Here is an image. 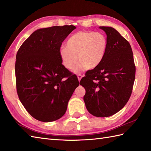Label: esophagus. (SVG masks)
<instances>
[{
    "label": "esophagus",
    "instance_id": "obj_1",
    "mask_svg": "<svg viewBox=\"0 0 151 151\" xmlns=\"http://www.w3.org/2000/svg\"><path fill=\"white\" fill-rule=\"evenodd\" d=\"M83 77V76L82 75H77V78H78V81H81V78Z\"/></svg>",
    "mask_w": 151,
    "mask_h": 151
}]
</instances>
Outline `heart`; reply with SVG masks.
Instances as JSON below:
<instances>
[{
    "instance_id": "b5f03b06",
    "label": "heart",
    "mask_w": 151,
    "mask_h": 151,
    "mask_svg": "<svg viewBox=\"0 0 151 151\" xmlns=\"http://www.w3.org/2000/svg\"><path fill=\"white\" fill-rule=\"evenodd\" d=\"M67 47H62L59 55L62 64L67 69H75L79 73L86 68L93 69L103 60L106 52L108 41L101 32L80 31L69 38Z\"/></svg>"
}]
</instances>
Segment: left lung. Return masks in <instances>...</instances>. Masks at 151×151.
<instances>
[{"label":"left lung","instance_id":"left-lung-1","mask_svg":"<svg viewBox=\"0 0 151 151\" xmlns=\"http://www.w3.org/2000/svg\"><path fill=\"white\" fill-rule=\"evenodd\" d=\"M99 28L106 34V52L97 67L86 72L80 84L86 89L84 101L88 111L105 117L120 111L129 100L136 67L129 41L114 28Z\"/></svg>","mask_w":151,"mask_h":151}]
</instances>
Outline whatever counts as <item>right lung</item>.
I'll list each match as a JSON object with an SVG mask.
<instances>
[{
    "instance_id": "add662e5",
    "label": "right lung",
    "mask_w": 151,
    "mask_h": 151,
    "mask_svg": "<svg viewBox=\"0 0 151 151\" xmlns=\"http://www.w3.org/2000/svg\"><path fill=\"white\" fill-rule=\"evenodd\" d=\"M75 28L64 25L37 29L18 50L15 67L17 95L27 111L38 121L51 122L62 117L79 86L76 76L62 65L59 55L62 42Z\"/></svg>"
}]
</instances>
